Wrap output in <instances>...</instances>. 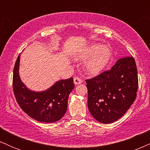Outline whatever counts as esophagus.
<instances>
[{
  "label": "esophagus",
  "instance_id": "obj_1",
  "mask_svg": "<svg viewBox=\"0 0 150 150\" xmlns=\"http://www.w3.org/2000/svg\"><path fill=\"white\" fill-rule=\"evenodd\" d=\"M73 80H74V83H75V85H79V84L82 83V79H81L80 77H74Z\"/></svg>",
  "mask_w": 150,
  "mask_h": 150
}]
</instances>
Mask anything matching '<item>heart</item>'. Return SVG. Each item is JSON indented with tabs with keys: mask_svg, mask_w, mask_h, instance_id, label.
Wrapping results in <instances>:
<instances>
[{
	"mask_svg": "<svg viewBox=\"0 0 150 150\" xmlns=\"http://www.w3.org/2000/svg\"><path fill=\"white\" fill-rule=\"evenodd\" d=\"M111 56V49L108 46L94 44L83 49L77 58L80 61L86 60L85 68L87 73L97 75L106 66Z\"/></svg>",
	"mask_w": 150,
	"mask_h": 150,
	"instance_id": "1",
	"label": "heart"
}]
</instances>
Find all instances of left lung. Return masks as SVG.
<instances>
[{
	"mask_svg": "<svg viewBox=\"0 0 150 150\" xmlns=\"http://www.w3.org/2000/svg\"><path fill=\"white\" fill-rule=\"evenodd\" d=\"M86 82L89 112L100 123H113L125 114L137 97L138 77L135 59L120 58L111 69Z\"/></svg>",
	"mask_w": 150,
	"mask_h": 150,
	"instance_id": "8db88e82",
	"label": "left lung"
}]
</instances>
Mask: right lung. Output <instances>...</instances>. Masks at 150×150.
<instances>
[{
    "instance_id": "obj_1",
    "label": "right lung",
    "mask_w": 150,
    "mask_h": 150,
    "mask_svg": "<svg viewBox=\"0 0 150 150\" xmlns=\"http://www.w3.org/2000/svg\"><path fill=\"white\" fill-rule=\"evenodd\" d=\"M20 56V53L15 62L13 77V92L19 106L37 121H58L66 112L68 96L75 87L73 78L58 81L44 92H32L22 83L19 76Z\"/></svg>"
}]
</instances>
